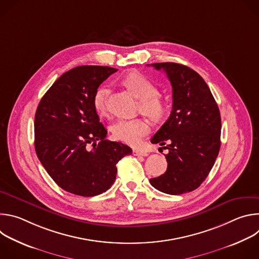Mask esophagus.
Returning a JSON list of instances; mask_svg holds the SVG:
<instances>
[{"label":"esophagus","instance_id":"esophagus-1","mask_svg":"<svg viewBox=\"0 0 259 259\" xmlns=\"http://www.w3.org/2000/svg\"><path fill=\"white\" fill-rule=\"evenodd\" d=\"M133 155L134 156H141V157H146L147 155V153H145V152H142V151H139V150H133Z\"/></svg>","mask_w":259,"mask_h":259}]
</instances>
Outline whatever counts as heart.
Instances as JSON below:
<instances>
[{
  "mask_svg": "<svg viewBox=\"0 0 259 259\" xmlns=\"http://www.w3.org/2000/svg\"><path fill=\"white\" fill-rule=\"evenodd\" d=\"M123 83L140 99L139 109L143 114L152 119H160L164 115L165 102L158 93L157 85L152 80L141 72L131 71L124 77ZM107 94L108 89L105 86H99L93 94V106L97 114L101 116L105 115L107 110ZM110 129L117 140L135 146L150 133L151 126L149 122L141 118L122 119L115 122Z\"/></svg>",
  "mask_w": 259,
  "mask_h": 259,
  "instance_id": "b5f03b06",
  "label": "heart"
}]
</instances>
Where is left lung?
<instances>
[{
    "label": "left lung",
    "instance_id": "obj_1",
    "mask_svg": "<svg viewBox=\"0 0 259 259\" xmlns=\"http://www.w3.org/2000/svg\"><path fill=\"white\" fill-rule=\"evenodd\" d=\"M152 66L166 72L173 104L170 117L151 140L160 145L168 143L167 170L150 182L165 194H186L201 186L218 156L219 108L206 82L194 69L174 62L152 63Z\"/></svg>",
    "mask_w": 259,
    "mask_h": 259
}]
</instances>
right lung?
Wrapping results in <instances>:
<instances>
[{"label":"right lung","instance_id":"add662e5","mask_svg":"<svg viewBox=\"0 0 259 259\" xmlns=\"http://www.w3.org/2000/svg\"><path fill=\"white\" fill-rule=\"evenodd\" d=\"M117 70L100 65L71 68L54 82L36 108V156L57 186L70 194L104 193L116 180L117 163L132 154L128 145L105 139L107 131L92 101L99 85Z\"/></svg>","mask_w":259,"mask_h":259}]
</instances>
